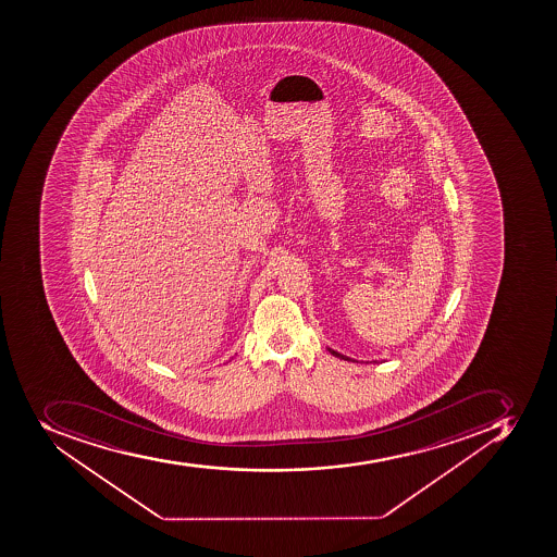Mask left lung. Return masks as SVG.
Returning a JSON list of instances; mask_svg holds the SVG:
<instances>
[{"label":"left lung","mask_w":557,"mask_h":557,"mask_svg":"<svg viewBox=\"0 0 557 557\" xmlns=\"http://www.w3.org/2000/svg\"><path fill=\"white\" fill-rule=\"evenodd\" d=\"M335 358L344 359V361H354V359L347 358V356H344V354L336 352V350H333V348H327Z\"/></svg>","instance_id":"obj_1"}]
</instances>
